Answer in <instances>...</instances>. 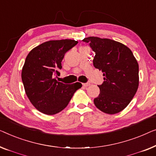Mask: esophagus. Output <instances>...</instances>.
Segmentation results:
<instances>
[{"label": "esophagus", "mask_w": 156, "mask_h": 156, "mask_svg": "<svg viewBox=\"0 0 156 156\" xmlns=\"http://www.w3.org/2000/svg\"><path fill=\"white\" fill-rule=\"evenodd\" d=\"M90 85V83H83V86H84V87H87V86H89Z\"/></svg>", "instance_id": "34e87169"}]
</instances>
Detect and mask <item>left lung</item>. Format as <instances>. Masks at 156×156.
Returning a JSON list of instances; mask_svg holds the SVG:
<instances>
[{
    "label": "left lung",
    "mask_w": 156,
    "mask_h": 156,
    "mask_svg": "<svg viewBox=\"0 0 156 156\" xmlns=\"http://www.w3.org/2000/svg\"><path fill=\"white\" fill-rule=\"evenodd\" d=\"M95 52L93 66L102 71L104 82L94 104L103 112L114 115L129 104L139 87V64L130 49L123 44L97 37L84 38Z\"/></svg>",
    "instance_id": "8db88e82"
}]
</instances>
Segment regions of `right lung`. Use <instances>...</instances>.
I'll return each mask as SVG.
<instances>
[{"mask_svg":"<svg viewBox=\"0 0 156 156\" xmlns=\"http://www.w3.org/2000/svg\"><path fill=\"white\" fill-rule=\"evenodd\" d=\"M78 44L72 39L51 40L34 48L26 57L22 80L27 98L37 110L45 115L60 112L69 105L82 84H64L55 76L60 75L65 54Z\"/></svg>","mask_w":156,"mask_h":156,"instance_id":"1","label":"right lung"}]
</instances>
